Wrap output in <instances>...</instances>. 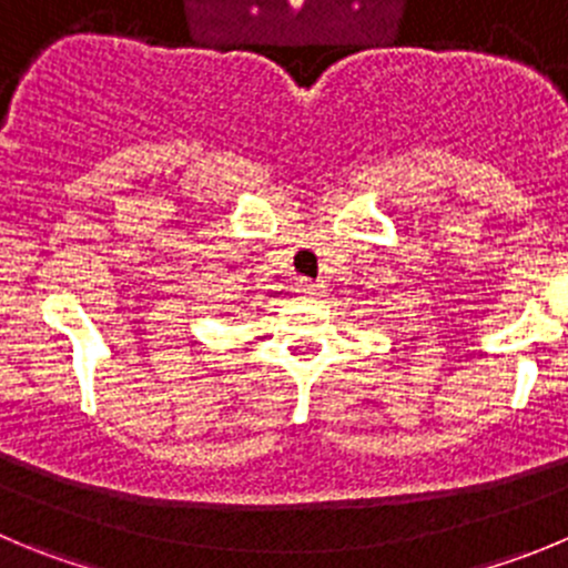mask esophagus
Instances as JSON below:
<instances>
[{"mask_svg":"<svg viewBox=\"0 0 568 568\" xmlns=\"http://www.w3.org/2000/svg\"><path fill=\"white\" fill-rule=\"evenodd\" d=\"M296 291H300V294H320L322 283H314V280L308 277H300L296 280Z\"/></svg>","mask_w":568,"mask_h":568,"instance_id":"1","label":"esophagus"}]
</instances>
